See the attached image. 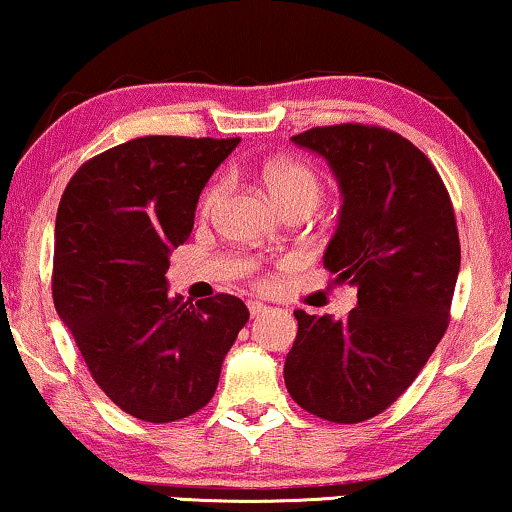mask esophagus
<instances>
[{"label": "esophagus", "instance_id": "esophagus-1", "mask_svg": "<svg viewBox=\"0 0 512 512\" xmlns=\"http://www.w3.org/2000/svg\"><path fill=\"white\" fill-rule=\"evenodd\" d=\"M266 304H261V301H249V313H251V318H256V315H261V313H266Z\"/></svg>", "mask_w": 512, "mask_h": 512}]
</instances>
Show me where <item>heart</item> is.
Instances as JSON below:
<instances>
[{
    "mask_svg": "<svg viewBox=\"0 0 512 512\" xmlns=\"http://www.w3.org/2000/svg\"><path fill=\"white\" fill-rule=\"evenodd\" d=\"M263 182H266L270 194H273L277 204L285 208V211L296 206L313 211L318 206L320 197H323V182H320L318 173L304 161L280 159L266 163V168H263ZM227 187H230V180L227 178H216L206 187V192L201 194L199 201L201 216L208 218L216 211L220 201L225 199Z\"/></svg>",
    "mask_w": 512,
    "mask_h": 512,
    "instance_id": "heart-1",
    "label": "heart"
}]
</instances>
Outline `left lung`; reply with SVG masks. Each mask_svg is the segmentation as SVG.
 Returning <instances> with one entry per match:
<instances>
[{"instance_id": "1", "label": "left lung", "mask_w": 512, "mask_h": 512, "mask_svg": "<svg viewBox=\"0 0 512 512\" xmlns=\"http://www.w3.org/2000/svg\"><path fill=\"white\" fill-rule=\"evenodd\" d=\"M292 142L337 175L344 204L323 266L358 287V306L344 320L294 311L285 384L311 415L356 425L399 399L449 327L456 213L434 163L399 132L339 123Z\"/></svg>"}]
</instances>
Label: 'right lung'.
Masks as SVG:
<instances>
[{
  "mask_svg": "<svg viewBox=\"0 0 512 512\" xmlns=\"http://www.w3.org/2000/svg\"><path fill=\"white\" fill-rule=\"evenodd\" d=\"M239 137H137L75 170L56 211L52 296L92 380L137 420L175 422L213 399L249 320L232 294H168L170 249Z\"/></svg>",
  "mask_w": 512,
  "mask_h": 512,
  "instance_id": "obj_1",
  "label": "right lung"
}]
</instances>
